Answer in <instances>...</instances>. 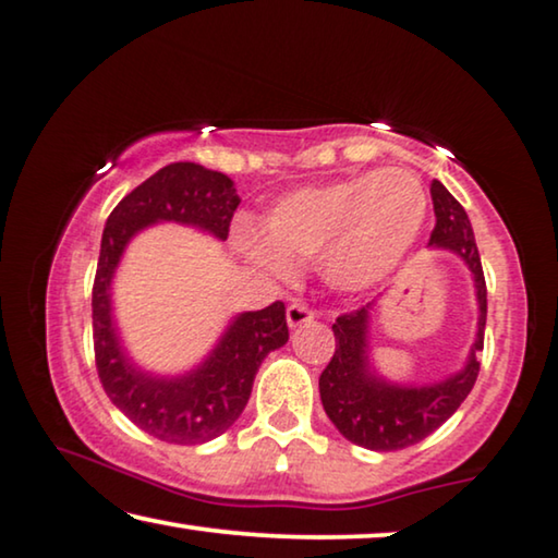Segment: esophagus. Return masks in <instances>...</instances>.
Listing matches in <instances>:
<instances>
[{
    "label": "esophagus",
    "mask_w": 558,
    "mask_h": 558,
    "mask_svg": "<svg viewBox=\"0 0 558 558\" xmlns=\"http://www.w3.org/2000/svg\"><path fill=\"white\" fill-rule=\"evenodd\" d=\"M314 319V312L304 302H292L287 306V322L289 327H302L306 322Z\"/></svg>",
    "instance_id": "obj_1"
}]
</instances>
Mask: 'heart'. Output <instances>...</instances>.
Here are the masks:
<instances>
[{"instance_id":"heart-1","label":"heart","mask_w":558,"mask_h":558,"mask_svg":"<svg viewBox=\"0 0 558 558\" xmlns=\"http://www.w3.org/2000/svg\"><path fill=\"white\" fill-rule=\"evenodd\" d=\"M427 196L405 168H383L281 196L264 233L241 226L239 244L262 269L287 277L292 264L317 262L339 292H365L405 262L423 231Z\"/></svg>"}]
</instances>
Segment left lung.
<instances>
[{
  "mask_svg": "<svg viewBox=\"0 0 558 558\" xmlns=\"http://www.w3.org/2000/svg\"><path fill=\"white\" fill-rule=\"evenodd\" d=\"M435 208V229L430 246L448 248L468 264L478 296V335L471 347V357L458 375H450L438 385L402 387L390 385L373 375L367 362V325L373 304L339 314L332 325L335 354L319 375L322 405L337 430L354 446L367 450H402L425 440L456 413L460 402L473 390L481 373L478 352L486 332L488 289L483 277L481 254L468 221L465 208L450 196L440 181L430 183Z\"/></svg>",
  "mask_w": 558,
  "mask_h": 558,
  "instance_id": "left-lung-1",
  "label": "left lung"
}]
</instances>
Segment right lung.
I'll return each instance as SVG.
<instances>
[{
	"label": "right lung",
	"instance_id": "obj_1",
	"mask_svg": "<svg viewBox=\"0 0 558 558\" xmlns=\"http://www.w3.org/2000/svg\"><path fill=\"white\" fill-rule=\"evenodd\" d=\"M236 206L239 196L229 175L196 163H171L128 193L112 208L102 231L93 284L95 367L112 405L141 430L173 446L219 438L244 413L264 357L289 339L284 302L239 314L193 373L173 379L153 377L133 367L118 342L110 314L112 271L128 241L148 223H191L226 239Z\"/></svg>",
	"mask_w": 558,
	"mask_h": 558
}]
</instances>
